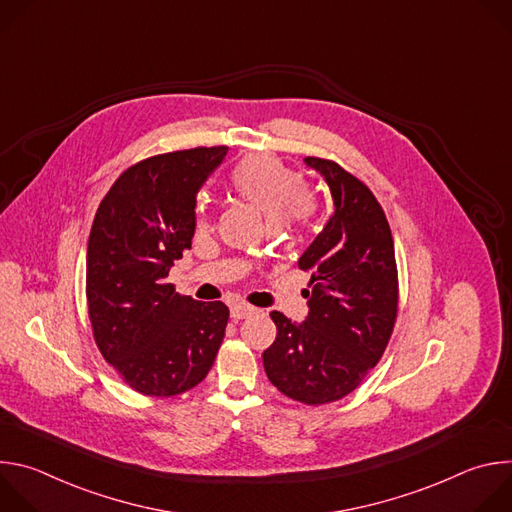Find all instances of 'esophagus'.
Wrapping results in <instances>:
<instances>
[{"instance_id":"obj_1","label":"esophagus","mask_w":512,"mask_h":512,"mask_svg":"<svg viewBox=\"0 0 512 512\" xmlns=\"http://www.w3.org/2000/svg\"><path fill=\"white\" fill-rule=\"evenodd\" d=\"M257 310L253 308V306H247V304H235L233 308H231V318L233 320H245V318H249V316H253Z\"/></svg>"}]
</instances>
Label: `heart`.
I'll use <instances>...</instances> for the list:
<instances>
[{
	"instance_id": "b5f03b06",
	"label": "heart",
	"mask_w": 512,
	"mask_h": 512,
	"mask_svg": "<svg viewBox=\"0 0 512 512\" xmlns=\"http://www.w3.org/2000/svg\"><path fill=\"white\" fill-rule=\"evenodd\" d=\"M235 192L259 208L273 227H306L318 210L316 196L304 188V176L281 160L261 154L243 160L231 176ZM206 223L204 206L198 208V225Z\"/></svg>"
}]
</instances>
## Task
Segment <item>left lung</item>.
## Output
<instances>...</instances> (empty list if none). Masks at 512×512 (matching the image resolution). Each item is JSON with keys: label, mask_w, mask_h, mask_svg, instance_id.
Wrapping results in <instances>:
<instances>
[{"label": "left lung", "mask_w": 512, "mask_h": 512, "mask_svg": "<svg viewBox=\"0 0 512 512\" xmlns=\"http://www.w3.org/2000/svg\"><path fill=\"white\" fill-rule=\"evenodd\" d=\"M334 200L324 231L300 257L310 271L306 322L271 312L277 326L263 352L267 379L285 397L326 405L352 393L381 360L399 312L395 245L387 216L356 176L332 160L306 158Z\"/></svg>", "instance_id": "obj_1"}]
</instances>
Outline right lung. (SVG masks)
<instances>
[{
  "label": "right lung",
  "mask_w": 512,
  "mask_h": 512,
  "mask_svg": "<svg viewBox=\"0 0 512 512\" xmlns=\"http://www.w3.org/2000/svg\"><path fill=\"white\" fill-rule=\"evenodd\" d=\"M229 148H192L129 166L101 200L87 249L95 342L125 385L174 397L208 375L229 308L196 302L166 281L192 247L196 192Z\"/></svg>",
  "instance_id": "add662e5"
}]
</instances>
